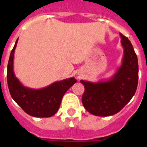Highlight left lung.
I'll list each match as a JSON object with an SVG mask.
<instances>
[{
	"label": "left lung",
	"instance_id": "obj_1",
	"mask_svg": "<svg viewBox=\"0 0 147 147\" xmlns=\"http://www.w3.org/2000/svg\"><path fill=\"white\" fill-rule=\"evenodd\" d=\"M124 48L122 64L110 80L99 82L81 80L85 87L82 104L90 113L110 116L117 113L136 93L138 81L137 55L128 38L120 34Z\"/></svg>",
	"mask_w": 147,
	"mask_h": 147
}]
</instances>
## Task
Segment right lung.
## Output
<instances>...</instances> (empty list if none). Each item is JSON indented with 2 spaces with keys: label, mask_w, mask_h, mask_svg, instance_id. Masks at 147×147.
I'll list each match as a JSON object with an SVG mask.
<instances>
[{
  "label": "right lung",
  "mask_w": 147,
  "mask_h": 147,
  "mask_svg": "<svg viewBox=\"0 0 147 147\" xmlns=\"http://www.w3.org/2000/svg\"><path fill=\"white\" fill-rule=\"evenodd\" d=\"M18 40L11 50L7 66V83L11 98L28 115L39 118L51 117L57 112L62 97L76 80L74 77L69 78L42 89L23 86L13 71L14 53Z\"/></svg>",
  "instance_id": "1"
}]
</instances>
